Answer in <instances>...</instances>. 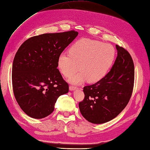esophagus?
Here are the masks:
<instances>
[{
    "label": "esophagus",
    "mask_w": 150,
    "mask_h": 150,
    "mask_svg": "<svg viewBox=\"0 0 150 150\" xmlns=\"http://www.w3.org/2000/svg\"><path fill=\"white\" fill-rule=\"evenodd\" d=\"M76 89H77V88L76 86H69V91H75V90H76Z\"/></svg>",
    "instance_id": "34e87169"
}]
</instances>
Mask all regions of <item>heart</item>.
<instances>
[{"label":"heart","mask_w":150,"mask_h":150,"mask_svg":"<svg viewBox=\"0 0 150 150\" xmlns=\"http://www.w3.org/2000/svg\"><path fill=\"white\" fill-rule=\"evenodd\" d=\"M69 54L61 53L57 59V67L66 77L73 76L69 82L79 84L86 81L96 83L105 77L114 62L115 50L112 45L98 40L83 38L69 48Z\"/></svg>","instance_id":"heart-1"}]
</instances>
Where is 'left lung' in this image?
<instances>
[{"label":"left lung","instance_id":"obj_1","mask_svg":"<svg viewBox=\"0 0 150 150\" xmlns=\"http://www.w3.org/2000/svg\"><path fill=\"white\" fill-rule=\"evenodd\" d=\"M117 56L110 71L102 79L83 88L84 98L79 104L87 121L102 124L116 117L131 97L134 67L128 51L116 45Z\"/></svg>","mask_w":150,"mask_h":150}]
</instances>
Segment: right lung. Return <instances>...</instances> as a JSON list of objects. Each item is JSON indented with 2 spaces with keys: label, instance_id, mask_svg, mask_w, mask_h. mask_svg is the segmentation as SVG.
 Instances as JSON below:
<instances>
[{
  "label": "right lung",
  "instance_id": "right-lung-1",
  "mask_svg": "<svg viewBox=\"0 0 150 150\" xmlns=\"http://www.w3.org/2000/svg\"><path fill=\"white\" fill-rule=\"evenodd\" d=\"M70 31L29 38L19 48L12 65V87L16 101L27 115L46 117L69 85L57 68L58 56L78 35Z\"/></svg>",
  "mask_w": 150,
  "mask_h": 150
}]
</instances>
